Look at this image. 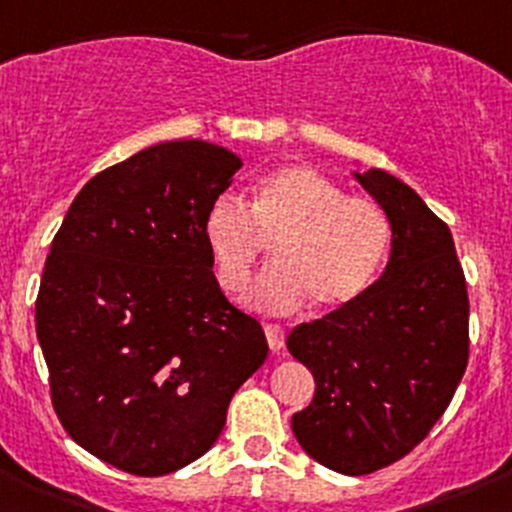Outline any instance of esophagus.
Listing matches in <instances>:
<instances>
[{"instance_id": "esophagus-1", "label": "esophagus", "mask_w": 512, "mask_h": 512, "mask_svg": "<svg viewBox=\"0 0 512 512\" xmlns=\"http://www.w3.org/2000/svg\"><path fill=\"white\" fill-rule=\"evenodd\" d=\"M264 332H266V342H269L271 352H281V349H284V342H286L284 329H281L279 324H266Z\"/></svg>"}]
</instances>
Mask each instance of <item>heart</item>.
Instances as JSON below:
<instances>
[{
  "mask_svg": "<svg viewBox=\"0 0 512 512\" xmlns=\"http://www.w3.org/2000/svg\"><path fill=\"white\" fill-rule=\"evenodd\" d=\"M265 241L274 264L261 271L246 301L286 314L314 301L319 311H342L367 294L389 251L387 213L374 201L347 196L311 165H286L253 188L251 213L218 196L203 216V243L228 294L248 284Z\"/></svg>",
  "mask_w": 512,
  "mask_h": 512,
  "instance_id": "heart-1",
  "label": "heart"
}]
</instances>
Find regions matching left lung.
I'll list each match as a JSON object with an SVG mask.
<instances>
[{"label": "left lung", "mask_w": 512, "mask_h": 512, "mask_svg": "<svg viewBox=\"0 0 512 512\" xmlns=\"http://www.w3.org/2000/svg\"><path fill=\"white\" fill-rule=\"evenodd\" d=\"M387 213L392 241L382 276L342 311L299 324L291 357L316 392L291 430L309 457L342 475H369L420 445L467 367L465 276L452 233L387 170H352Z\"/></svg>", "instance_id": "8db88e82"}]
</instances>
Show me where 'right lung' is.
I'll return each instance as SVG.
<instances>
[{"instance_id": "obj_1", "label": "right lung", "mask_w": 512, "mask_h": 512, "mask_svg": "<svg viewBox=\"0 0 512 512\" xmlns=\"http://www.w3.org/2000/svg\"><path fill=\"white\" fill-rule=\"evenodd\" d=\"M241 165L206 140L150 145L87 180L52 241L34 311L52 405L77 445L130 475L206 455L269 354L203 243Z\"/></svg>"}]
</instances>
